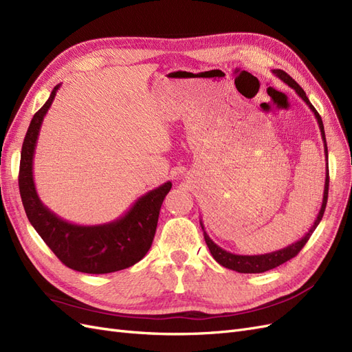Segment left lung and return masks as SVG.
<instances>
[{
    "instance_id": "1",
    "label": "left lung",
    "mask_w": 352,
    "mask_h": 352,
    "mask_svg": "<svg viewBox=\"0 0 352 352\" xmlns=\"http://www.w3.org/2000/svg\"><path fill=\"white\" fill-rule=\"evenodd\" d=\"M273 73L278 76L280 80H283L287 87H291L292 89H295V92L300 95V97L304 100V102L310 107V110L314 113L318 127H320V132H322V140L324 144V155H326V162H327V144H326V135H324V126L322 122V117L320 114L317 113V110L313 107V104L310 102V100L307 98V95L304 92V89L298 85L289 74L286 72L280 70V69H276L273 70ZM327 194H329V166H327V172H326V180H324V192H323V202H322V208L318 211L317 219L314 221V225L311 226V229L305 233V236H302L300 241H296L291 245H287V247L278 250V251H273V252H267V254H260V255H239V254H232L226 250L220 248L217 243L212 242V239L207 235V232L204 229V225H202V221L199 220V225L202 228V232H204V239L207 247L211 252L212 257L214 260L223 265V267L230 269V270H235L238 273H263V272H267L272 270L274 267H278V265L286 263L287 260L294 258L295 255L302 250L304 245L307 243V241L310 239L311 233L316 230V228L318 226V223H320L323 214H324V208H326V202H327Z\"/></svg>"
}]
</instances>
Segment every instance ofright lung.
Masks as SVG:
<instances>
[{
  "label": "right lung",
  "mask_w": 352,
  "mask_h": 352,
  "mask_svg": "<svg viewBox=\"0 0 352 352\" xmlns=\"http://www.w3.org/2000/svg\"><path fill=\"white\" fill-rule=\"evenodd\" d=\"M60 85L35 113L26 132L20 155L19 189L30 225L58 260L82 273H113L141 261L155 235L160 208L172 182H166L141 198L114 221L95 226H80L63 220L42 204L34 182V155L42 120L50 110Z\"/></svg>",
  "instance_id": "obj_1"
}]
</instances>
